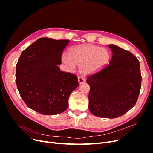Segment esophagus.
Wrapping results in <instances>:
<instances>
[{
    "label": "esophagus",
    "mask_w": 153,
    "mask_h": 153,
    "mask_svg": "<svg viewBox=\"0 0 153 153\" xmlns=\"http://www.w3.org/2000/svg\"><path fill=\"white\" fill-rule=\"evenodd\" d=\"M78 81L80 84H83V83H84L85 82V80L82 76H78Z\"/></svg>",
    "instance_id": "esophagus-1"
}]
</instances>
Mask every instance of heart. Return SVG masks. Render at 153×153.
<instances>
[{
  "label": "heart",
  "instance_id": "b5f03b06",
  "mask_svg": "<svg viewBox=\"0 0 153 153\" xmlns=\"http://www.w3.org/2000/svg\"><path fill=\"white\" fill-rule=\"evenodd\" d=\"M108 51L98 46L85 44L75 46L72 48L69 55L63 53L62 61L70 71L80 66L83 75H92L102 70L110 61Z\"/></svg>",
  "mask_w": 153,
  "mask_h": 153
}]
</instances>
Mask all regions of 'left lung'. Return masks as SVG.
Here are the masks:
<instances>
[{"mask_svg": "<svg viewBox=\"0 0 153 153\" xmlns=\"http://www.w3.org/2000/svg\"><path fill=\"white\" fill-rule=\"evenodd\" d=\"M112 52L109 65L87 77L89 109L100 117L116 118L131 109L141 88L140 63L130 52L108 45Z\"/></svg>", "mask_w": 153, "mask_h": 153, "instance_id": "1", "label": "left lung"}]
</instances>
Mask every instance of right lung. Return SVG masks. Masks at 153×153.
<instances>
[{
	"instance_id": "right-lung-1",
	"label": "right lung",
	"mask_w": 153,
	"mask_h": 153,
	"mask_svg": "<svg viewBox=\"0 0 153 153\" xmlns=\"http://www.w3.org/2000/svg\"><path fill=\"white\" fill-rule=\"evenodd\" d=\"M69 40L41 38L25 49L16 66L18 92L29 108L43 115H56L68 107L77 76L60 70L64 49Z\"/></svg>"
}]
</instances>
